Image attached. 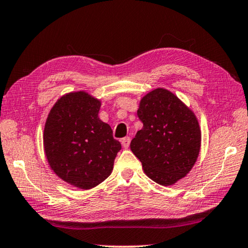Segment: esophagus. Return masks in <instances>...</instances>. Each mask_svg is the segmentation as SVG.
<instances>
[{
  "label": "esophagus",
  "mask_w": 248,
  "mask_h": 248,
  "mask_svg": "<svg viewBox=\"0 0 248 248\" xmlns=\"http://www.w3.org/2000/svg\"><path fill=\"white\" fill-rule=\"evenodd\" d=\"M122 146L124 149H127L129 147V143H130V138L129 137H125L122 139Z\"/></svg>",
  "instance_id": "1"
}]
</instances>
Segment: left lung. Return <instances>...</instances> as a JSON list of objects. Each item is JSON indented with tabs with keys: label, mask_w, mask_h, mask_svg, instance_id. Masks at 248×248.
Here are the masks:
<instances>
[{
	"label": "left lung",
	"mask_w": 248,
	"mask_h": 248,
	"mask_svg": "<svg viewBox=\"0 0 248 248\" xmlns=\"http://www.w3.org/2000/svg\"><path fill=\"white\" fill-rule=\"evenodd\" d=\"M137 115L143 126L130 142V150L149 178L161 186H172L198 160L202 135L197 116L162 87L141 98Z\"/></svg>",
	"instance_id": "8db88e82"
}]
</instances>
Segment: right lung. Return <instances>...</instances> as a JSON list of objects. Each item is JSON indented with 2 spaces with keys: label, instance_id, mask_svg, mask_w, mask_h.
Segmentation results:
<instances>
[{
  "label": "right lung",
  "instance_id": "1",
  "mask_svg": "<svg viewBox=\"0 0 248 248\" xmlns=\"http://www.w3.org/2000/svg\"><path fill=\"white\" fill-rule=\"evenodd\" d=\"M101 101L84 91L56 101L46 119L43 144L48 164L60 179L78 189L95 188L111 175L121 143L99 119Z\"/></svg>",
  "mask_w": 248,
  "mask_h": 248
}]
</instances>
